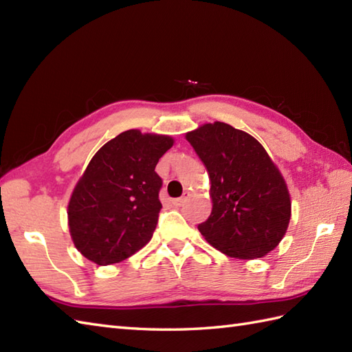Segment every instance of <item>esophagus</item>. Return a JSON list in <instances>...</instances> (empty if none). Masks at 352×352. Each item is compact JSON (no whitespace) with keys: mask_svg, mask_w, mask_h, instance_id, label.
Here are the masks:
<instances>
[{"mask_svg":"<svg viewBox=\"0 0 352 352\" xmlns=\"http://www.w3.org/2000/svg\"><path fill=\"white\" fill-rule=\"evenodd\" d=\"M189 195H190V193H189V192H184V195H183L182 198H177V199H174V201H172V204H174L175 207H182V206H183V204L186 203V201H188Z\"/></svg>","mask_w":352,"mask_h":352,"instance_id":"obj_1","label":"esophagus"}]
</instances>
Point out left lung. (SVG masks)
I'll use <instances>...</instances> for the list:
<instances>
[{
    "label": "left lung",
    "mask_w": 352,
    "mask_h": 352,
    "mask_svg": "<svg viewBox=\"0 0 352 352\" xmlns=\"http://www.w3.org/2000/svg\"><path fill=\"white\" fill-rule=\"evenodd\" d=\"M210 180L212 213L199 223L206 241L228 257L261 258L286 234L292 201L286 180L260 142L226 122L186 133Z\"/></svg>",
    "instance_id": "8db88e82"
}]
</instances>
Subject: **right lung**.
<instances>
[{
	"mask_svg": "<svg viewBox=\"0 0 352 352\" xmlns=\"http://www.w3.org/2000/svg\"><path fill=\"white\" fill-rule=\"evenodd\" d=\"M172 145L166 134L126 130L95 153L68 203L69 234L81 256L107 266L151 241L162 208L154 169Z\"/></svg>",
	"mask_w": 352,
	"mask_h": 352,
	"instance_id": "obj_1",
	"label": "right lung"
}]
</instances>
